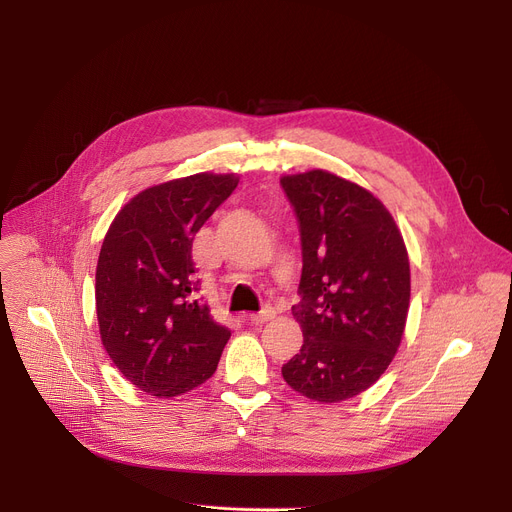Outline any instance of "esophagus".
Instances as JSON below:
<instances>
[{
    "label": "esophagus",
    "mask_w": 512,
    "mask_h": 512,
    "mask_svg": "<svg viewBox=\"0 0 512 512\" xmlns=\"http://www.w3.org/2000/svg\"><path fill=\"white\" fill-rule=\"evenodd\" d=\"M274 317H276V311L272 307H267V309H263L259 313H251L249 321H251V324H265V321H272Z\"/></svg>",
    "instance_id": "obj_1"
}]
</instances>
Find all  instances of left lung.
Returning a JSON list of instances; mask_svg holds the SVG:
<instances>
[{
  "label": "left lung",
  "mask_w": 512,
  "mask_h": 512,
  "mask_svg": "<svg viewBox=\"0 0 512 512\" xmlns=\"http://www.w3.org/2000/svg\"><path fill=\"white\" fill-rule=\"evenodd\" d=\"M299 218L301 353L284 367L286 384L317 402L365 392L392 363L405 334L411 267L386 205L367 188L328 170L282 176Z\"/></svg>",
  "instance_id": "obj_1"
}]
</instances>
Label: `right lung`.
Instances as JSON below:
<instances>
[{
  "label": "right lung",
  "instance_id": "1",
  "mask_svg": "<svg viewBox=\"0 0 512 512\" xmlns=\"http://www.w3.org/2000/svg\"><path fill=\"white\" fill-rule=\"evenodd\" d=\"M236 174L201 172L145 188L107 230L95 307L103 348L139 390L172 398L218 369L230 330L197 299L193 238L236 188Z\"/></svg>",
  "mask_w": 512,
  "mask_h": 512
}]
</instances>
